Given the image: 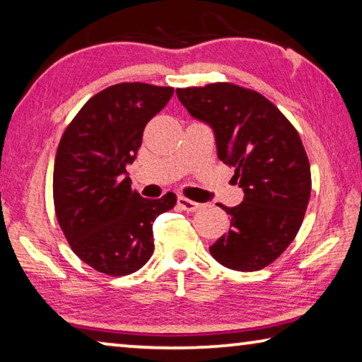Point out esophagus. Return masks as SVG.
<instances>
[{
    "instance_id": "1",
    "label": "esophagus",
    "mask_w": 362,
    "mask_h": 362,
    "mask_svg": "<svg viewBox=\"0 0 362 362\" xmlns=\"http://www.w3.org/2000/svg\"><path fill=\"white\" fill-rule=\"evenodd\" d=\"M179 206L183 209V211L193 213V211H197V209L202 208V204L193 202V199H188L185 197H179Z\"/></svg>"
}]
</instances>
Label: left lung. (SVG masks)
Returning <instances> with one entry per match:
<instances>
[{"mask_svg": "<svg viewBox=\"0 0 362 362\" xmlns=\"http://www.w3.org/2000/svg\"><path fill=\"white\" fill-rule=\"evenodd\" d=\"M187 110L211 125L218 156L234 167L244 202L223 208L229 233L209 247L237 272L273 263L298 235L310 198V164L298 129L257 90L233 83L177 89Z\"/></svg>", "mask_w": 362, "mask_h": 362, "instance_id": "8db88e82", "label": "left lung"}]
</instances>
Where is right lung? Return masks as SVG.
<instances>
[{
	"label": "right lung",
	"instance_id": "right-lung-1",
	"mask_svg": "<svg viewBox=\"0 0 362 362\" xmlns=\"http://www.w3.org/2000/svg\"><path fill=\"white\" fill-rule=\"evenodd\" d=\"M174 88L146 83L110 86L83 105L64 129L53 169V203L69 247L89 267L125 276L154 252L153 223L177 197H139L127 165L136 158L143 132L164 109Z\"/></svg>",
	"mask_w": 362,
	"mask_h": 362
}]
</instances>
